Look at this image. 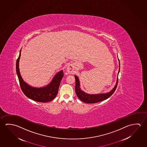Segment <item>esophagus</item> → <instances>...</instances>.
<instances>
[{"mask_svg":"<svg viewBox=\"0 0 147 147\" xmlns=\"http://www.w3.org/2000/svg\"><path fill=\"white\" fill-rule=\"evenodd\" d=\"M67 73L69 74H73L74 72V69L71 65H69L67 67Z\"/></svg>","mask_w":147,"mask_h":147,"instance_id":"obj_1","label":"esophagus"}]
</instances>
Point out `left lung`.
<instances>
[{
	"mask_svg": "<svg viewBox=\"0 0 147 147\" xmlns=\"http://www.w3.org/2000/svg\"><path fill=\"white\" fill-rule=\"evenodd\" d=\"M119 71H120V63H119V69L118 73L119 72ZM75 82H76L75 89V92L77 97L80 98V100L88 104L96 103L108 98L109 97L111 96V95L114 93L118 84V80L117 79L115 86L110 92L105 94H89L82 91L80 88V81L77 76H75Z\"/></svg>",
	"mask_w": 147,
	"mask_h": 147,
	"instance_id": "8db88e82",
	"label": "left lung"
}]
</instances>
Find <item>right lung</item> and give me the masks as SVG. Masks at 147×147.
Segmentation results:
<instances>
[{"instance_id":"1","label":"right lung","mask_w":147,"mask_h":147,"mask_svg":"<svg viewBox=\"0 0 147 147\" xmlns=\"http://www.w3.org/2000/svg\"><path fill=\"white\" fill-rule=\"evenodd\" d=\"M20 52L21 50L20 51L19 57L16 61V70L22 91L26 96L34 101L47 102L52 100L55 98L58 93L60 82L63 77V71H61L57 73L50 84L46 87L36 88L30 86L22 80L20 74L19 61L20 57Z\"/></svg>"}]
</instances>
